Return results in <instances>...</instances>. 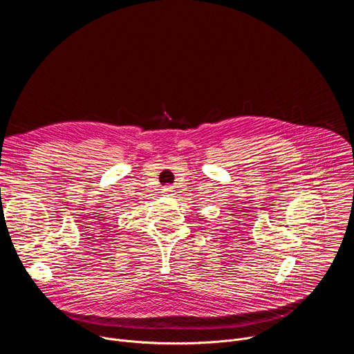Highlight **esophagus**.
Listing matches in <instances>:
<instances>
[{
  "mask_svg": "<svg viewBox=\"0 0 354 354\" xmlns=\"http://www.w3.org/2000/svg\"><path fill=\"white\" fill-rule=\"evenodd\" d=\"M162 192H164L165 194H168V196H172L175 190H174V186H171V185H167V186H164Z\"/></svg>",
  "mask_w": 354,
  "mask_h": 354,
  "instance_id": "esophagus-1",
  "label": "esophagus"
}]
</instances>
